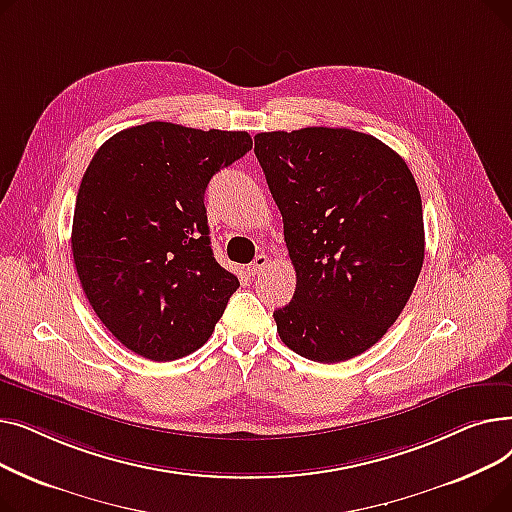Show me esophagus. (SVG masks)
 I'll use <instances>...</instances> for the list:
<instances>
[{
  "label": "esophagus",
  "mask_w": 512,
  "mask_h": 512,
  "mask_svg": "<svg viewBox=\"0 0 512 512\" xmlns=\"http://www.w3.org/2000/svg\"><path fill=\"white\" fill-rule=\"evenodd\" d=\"M267 263H270V257L267 255H257L255 259H253V263L247 267V272L251 274V276H257V274H261V272H265V267H267Z\"/></svg>",
  "instance_id": "esophagus-1"
}]
</instances>
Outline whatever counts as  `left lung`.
Wrapping results in <instances>:
<instances>
[{
    "label": "left lung",
    "instance_id": "8db88e82",
    "mask_svg": "<svg viewBox=\"0 0 512 512\" xmlns=\"http://www.w3.org/2000/svg\"><path fill=\"white\" fill-rule=\"evenodd\" d=\"M255 155L282 213L297 272L274 311L294 353L353 359L405 309L425 255L417 182L396 151L351 128L259 132Z\"/></svg>",
    "mask_w": 512,
    "mask_h": 512
}]
</instances>
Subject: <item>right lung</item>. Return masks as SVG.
<instances>
[{
    "label": "right lung",
    "mask_w": 512,
    "mask_h": 512,
    "mask_svg": "<svg viewBox=\"0 0 512 512\" xmlns=\"http://www.w3.org/2000/svg\"><path fill=\"white\" fill-rule=\"evenodd\" d=\"M253 147L249 132L147 122L107 139L80 182L74 267L126 348L174 361L201 348L238 278L215 261L205 188Z\"/></svg>",
    "instance_id": "add662e5"
}]
</instances>
